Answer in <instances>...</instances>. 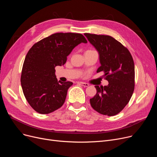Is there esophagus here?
<instances>
[{
	"label": "esophagus",
	"instance_id": "34e87169",
	"mask_svg": "<svg viewBox=\"0 0 157 157\" xmlns=\"http://www.w3.org/2000/svg\"><path fill=\"white\" fill-rule=\"evenodd\" d=\"M78 84H80L81 86H82L84 87H88L89 86V84L86 83V82H78Z\"/></svg>",
	"mask_w": 157,
	"mask_h": 157
}]
</instances>
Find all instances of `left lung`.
<instances>
[{
    "label": "left lung",
    "mask_w": 157,
    "mask_h": 157,
    "mask_svg": "<svg viewBox=\"0 0 157 157\" xmlns=\"http://www.w3.org/2000/svg\"><path fill=\"white\" fill-rule=\"evenodd\" d=\"M98 52L101 66L108 86H95L96 94L90 99L91 107L103 115L117 114L129 102L135 86V67L129 50L113 37L85 33Z\"/></svg>",
    "instance_id": "8db88e82"
}]
</instances>
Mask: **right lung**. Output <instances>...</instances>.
I'll return each instance as SVG.
<instances>
[{
    "label": "right lung",
    "mask_w": 157,
    "mask_h": 157,
    "mask_svg": "<svg viewBox=\"0 0 157 157\" xmlns=\"http://www.w3.org/2000/svg\"><path fill=\"white\" fill-rule=\"evenodd\" d=\"M81 43H87L82 34L58 33L36 43L27 52L21 85L27 101L37 113L49 114L64 104L73 83L58 81L55 68L64 65L67 56Z\"/></svg>",
    "instance_id": "1"
}]
</instances>
